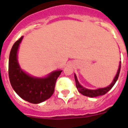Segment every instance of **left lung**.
Instances as JSON below:
<instances>
[{
  "instance_id": "8db88e82",
  "label": "left lung",
  "mask_w": 128,
  "mask_h": 128,
  "mask_svg": "<svg viewBox=\"0 0 128 128\" xmlns=\"http://www.w3.org/2000/svg\"><path fill=\"white\" fill-rule=\"evenodd\" d=\"M120 66H121V62H120L119 66H118V70H117V74H116L115 77L114 78V80H113V81L112 82V83H111L108 86L105 87V88H101L96 89V90H90V89H87L86 88H84V87L82 86L80 84L79 81H78L76 75L74 74L76 84V87L77 88H78V90L79 91V92H80V93H81V94L83 95V96H87V97H90V98H95V97H98V96L104 95L105 94L107 93L108 91H110V90L112 89V88L114 86V84H115V82H116V81L118 80L120 70Z\"/></svg>"
}]
</instances>
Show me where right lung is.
Here are the masks:
<instances>
[{"label": "right lung", "mask_w": 128, "mask_h": 128, "mask_svg": "<svg viewBox=\"0 0 128 128\" xmlns=\"http://www.w3.org/2000/svg\"><path fill=\"white\" fill-rule=\"evenodd\" d=\"M22 36L12 47L9 58V78L11 86L24 100L38 104L49 99L53 94L58 78L62 70L53 71L45 78L29 75L20 68L17 53Z\"/></svg>", "instance_id": "1"}]
</instances>
